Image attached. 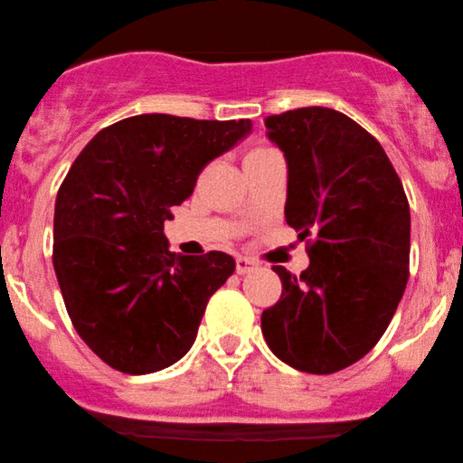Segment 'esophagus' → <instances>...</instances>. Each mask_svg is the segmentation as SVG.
Instances as JSON below:
<instances>
[{"mask_svg":"<svg viewBox=\"0 0 463 463\" xmlns=\"http://www.w3.org/2000/svg\"><path fill=\"white\" fill-rule=\"evenodd\" d=\"M255 268H257V261L250 260V257H238V260H236V272L238 274L253 272Z\"/></svg>","mask_w":463,"mask_h":463,"instance_id":"1","label":"esophagus"}]
</instances>
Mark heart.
Returning <instances> with one entry per match:
<instances>
[{
  "instance_id": "b5f03b06",
  "label": "heart",
  "mask_w": 463,
  "mask_h": 463,
  "mask_svg": "<svg viewBox=\"0 0 463 463\" xmlns=\"http://www.w3.org/2000/svg\"><path fill=\"white\" fill-rule=\"evenodd\" d=\"M266 153H274V148L272 146H255V148H250L249 155H246V159L260 157V155H266Z\"/></svg>"
}]
</instances>
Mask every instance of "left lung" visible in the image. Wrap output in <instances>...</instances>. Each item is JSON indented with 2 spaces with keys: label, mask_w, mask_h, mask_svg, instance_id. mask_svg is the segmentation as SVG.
Here are the masks:
<instances>
[{
  "label": "left lung",
  "mask_w": 463,
  "mask_h": 463,
  "mask_svg": "<svg viewBox=\"0 0 463 463\" xmlns=\"http://www.w3.org/2000/svg\"><path fill=\"white\" fill-rule=\"evenodd\" d=\"M285 153V219L306 240L299 276L274 266L280 299L261 332L280 362L308 374L349 368L381 340L408 283L411 208L387 153L362 125L323 106L266 118Z\"/></svg>",
  "instance_id": "1"
}]
</instances>
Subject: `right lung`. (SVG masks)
Listing matches in <instances>:
<instances>
[{"instance_id": "add662e5", "label": "right lung", "mask_w": 463, "mask_h": 463, "mask_svg": "<svg viewBox=\"0 0 463 463\" xmlns=\"http://www.w3.org/2000/svg\"><path fill=\"white\" fill-rule=\"evenodd\" d=\"M249 131V118L137 114L101 129L71 164L55 202L52 266L71 326L110 368L151 374L195 342L236 261L170 253L164 223Z\"/></svg>"}]
</instances>
